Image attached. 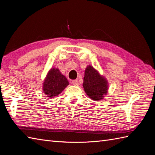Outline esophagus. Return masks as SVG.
<instances>
[{"label": "esophagus", "mask_w": 155, "mask_h": 155, "mask_svg": "<svg viewBox=\"0 0 155 155\" xmlns=\"http://www.w3.org/2000/svg\"><path fill=\"white\" fill-rule=\"evenodd\" d=\"M71 83L73 85H75V86H78V80H77V79L73 80V81H72Z\"/></svg>", "instance_id": "34e87169"}]
</instances>
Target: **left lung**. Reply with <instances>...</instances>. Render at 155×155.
I'll return each instance as SVG.
<instances>
[{
  "label": "left lung",
  "mask_w": 155,
  "mask_h": 155,
  "mask_svg": "<svg viewBox=\"0 0 155 155\" xmlns=\"http://www.w3.org/2000/svg\"><path fill=\"white\" fill-rule=\"evenodd\" d=\"M83 88L91 99L100 101L107 93L108 84L93 67L88 66L84 72Z\"/></svg>",
  "instance_id": "1"
}]
</instances>
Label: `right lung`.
<instances>
[{
  "label": "right lung",
  "mask_w": 155,
  "mask_h": 155,
  "mask_svg": "<svg viewBox=\"0 0 155 155\" xmlns=\"http://www.w3.org/2000/svg\"><path fill=\"white\" fill-rule=\"evenodd\" d=\"M68 85V81L58 68H52L48 72L43 83V91L49 98L57 97Z\"/></svg>",
  "instance_id": "1"
}]
</instances>
